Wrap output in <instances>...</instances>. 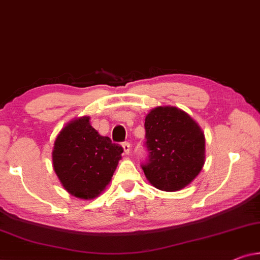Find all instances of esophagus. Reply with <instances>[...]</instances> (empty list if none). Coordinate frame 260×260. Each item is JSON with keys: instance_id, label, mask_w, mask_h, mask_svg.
Returning <instances> with one entry per match:
<instances>
[{"instance_id": "1", "label": "esophagus", "mask_w": 260, "mask_h": 260, "mask_svg": "<svg viewBox=\"0 0 260 260\" xmlns=\"http://www.w3.org/2000/svg\"><path fill=\"white\" fill-rule=\"evenodd\" d=\"M122 147H123V151H125V153L127 155L131 153V145H129V142H122Z\"/></svg>"}]
</instances>
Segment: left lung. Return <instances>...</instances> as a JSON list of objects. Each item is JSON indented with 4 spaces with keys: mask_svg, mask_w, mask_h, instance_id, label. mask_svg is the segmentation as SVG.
<instances>
[{
    "mask_svg": "<svg viewBox=\"0 0 260 260\" xmlns=\"http://www.w3.org/2000/svg\"><path fill=\"white\" fill-rule=\"evenodd\" d=\"M147 162L141 165L155 188L174 192L194 180L205 164V135L187 113L155 107L146 115Z\"/></svg>",
    "mask_w": 260,
    "mask_h": 260,
    "instance_id": "left-lung-1",
    "label": "left lung"
}]
</instances>
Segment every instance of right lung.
Instances as JSON below:
<instances>
[{
	"label": "right lung",
	"mask_w": 260,
	"mask_h": 260,
	"mask_svg": "<svg viewBox=\"0 0 260 260\" xmlns=\"http://www.w3.org/2000/svg\"><path fill=\"white\" fill-rule=\"evenodd\" d=\"M122 152L121 146L90 126L89 116H82L68 122L57 134L53 167L69 194L94 199L111 182Z\"/></svg>",
	"instance_id": "right-lung-1"
}]
</instances>
